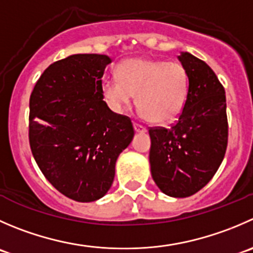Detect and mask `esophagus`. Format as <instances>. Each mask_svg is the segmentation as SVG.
Returning <instances> with one entry per match:
<instances>
[{
  "instance_id": "34e87169",
  "label": "esophagus",
  "mask_w": 253,
  "mask_h": 253,
  "mask_svg": "<svg viewBox=\"0 0 253 253\" xmlns=\"http://www.w3.org/2000/svg\"><path fill=\"white\" fill-rule=\"evenodd\" d=\"M133 127H134V131L136 132H146L147 131L146 127L142 126V125H139V124H136V122L133 124Z\"/></svg>"
}]
</instances>
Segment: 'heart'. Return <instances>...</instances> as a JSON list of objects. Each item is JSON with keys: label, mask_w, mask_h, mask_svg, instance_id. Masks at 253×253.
Wrapping results in <instances>:
<instances>
[{"label": "heart", "mask_w": 253, "mask_h": 253, "mask_svg": "<svg viewBox=\"0 0 253 253\" xmlns=\"http://www.w3.org/2000/svg\"><path fill=\"white\" fill-rule=\"evenodd\" d=\"M117 78L102 83V95L114 111L122 112L133 102L148 121L173 122L180 115L189 89L188 70L176 61L132 58L116 68Z\"/></svg>", "instance_id": "obj_1"}]
</instances>
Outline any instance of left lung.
Segmentation results:
<instances>
[{"instance_id":"left-lung-1","label":"left lung","mask_w":253,"mask_h":253,"mask_svg":"<svg viewBox=\"0 0 253 253\" xmlns=\"http://www.w3.org/2000/svg\"><path fill=\"white\" fill-rule=\"evenodd\" d=\"M189 75L185 104L169 128L149 127V163L164 194L186 198L219 169L229 137L225 89L211 68L190 53L178 56Z\"/></svg>"}]
</instances>
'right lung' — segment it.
Returning <instances> with one entry per match:
<instances>
[{"instance_id":"right-lung-1","label":"right lung","mask_w":253,"mask_h":253,"mask_svg":"<svg viewBox=\"0 0 253 253\" xmlns=\"http://www.w3.org/2000/svg\"><path fill=\"white\" fill-rule=\"evenodd\" d=\"M111 59L75 54L49 65L29 99V146L49 183L75 202L111 188L117 157L131 143V119L111 111L102 75Z\"/></svg>"}]
</instances>
